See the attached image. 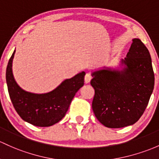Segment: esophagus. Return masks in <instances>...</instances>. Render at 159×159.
Segmentation results:
<instances>
[{
	"mask_svg": "<svg viewBox=\"0 0 159 159\" xmlns=\"http://www.w3.org/2000/svg\"><path fill=\"white\" fill-rule=\"evenodd\" d=\"M92 80V76L89 73H86V76H85V83H89Z\"/></svg>",
	"mask_w": 159,
	"mask_h": 159,
	"instance_id": "obj_1",
	"label": "esophagus"
}]
</instances>
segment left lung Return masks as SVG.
Instances as JSON below:
<instances>
[{
    "label": "left lung",
    "instance_id": "left-lung-1",
    "mask_svg": "<svg viewBox=\"0 0 159 159\" xmlns=\"http://www.w3.org/2000/svg\"><path fill=\"white\" fill-rule=\"evenodd\" d=\"M132 41L118 66L92 71L93 112L101 124L109 128L135 124L146 110L154 89L149 52L140 39Z\"/></svg>",
    "mask_w": 159,
    "mask_h": 159
}]
</instances>
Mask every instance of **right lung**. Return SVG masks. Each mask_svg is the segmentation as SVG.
Listing matches in <instances>:
<instances>
[{"label": "right lung", "mask_w": 159, "mask_h": 159, "mask_svg": "<svg viewBox=\"0 0 159 159\" xmlns=\"http://www.w3.org/2000/svg\"><path fill=\"white\" fill-rule=\"evenodd\" d=\"M14 50L8 62L6 81L15 110L23 120L37 127H50L59 122L69 108L71 101L84 85L86 73L82 71L61 82L52 91L33 93L22 89L14 79L12 70Z\"/></svg>", "instance_id": "obj_1"}]
</instances>
